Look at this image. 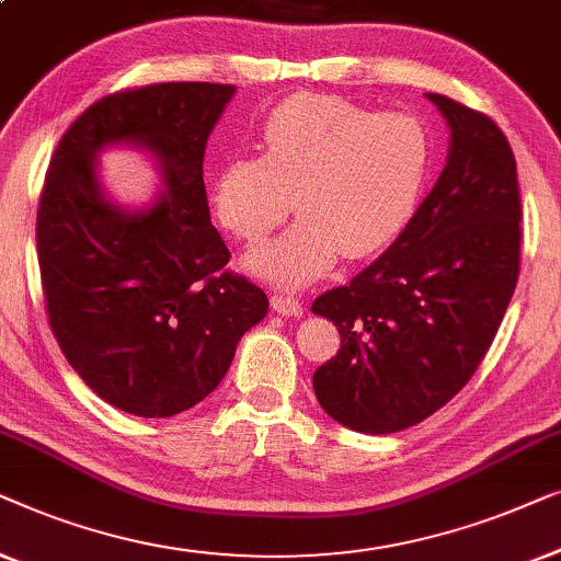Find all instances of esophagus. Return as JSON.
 Returning a JSON list of instances; mask_svg holds the SVG:
<instances>
[{
	"instance_id": "esophagus-1",
	"label": "esophagus",
	"mask_w": 561,
	"mask_h": 561,
	"mask_svg": "<svg viewBox=\"0 0 561 561\" xmlns=\"http://www.w3.org/2000/svg\"><path fill=\"white\" fill-rule=\"evenodd\" d=\"M272 310L282 314V318H302V305L297 302L295 297H284V295H274L272 297Z\"/></svg>"
}]
</instances>
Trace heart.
Listing matches in <instances>:
<instances>
[{
    "label": "heart",
    "instance_id": "heart-1",
    "mask_svg": "<svg viewBox=\"0 0 561 561\" xmlns=\"http://www.w3.org/2000/svg\"><path fill=\"white\" fill-rule=\"evenodd\" d=\"M259 141L262 157L233 152L220 160L210 210L249 243L266 239L291 205L302 213L243 262L284 289L325 277L343 254L366 259L389 249L414 220L437 162L435 137L420 116L381 114L322 93L274 106Z\"/></svg>",
    "mask_w": 561,
    "mask_h": 561
}]
</instances>
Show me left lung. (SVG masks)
Returning <instances> with one entry per match:
<instances>
[{"instance_id":"obj_1","label":"left lung","mask_w":561,"mask_h":561,"mask_svg":"<svg viewBox=\"0 0 561 561\" xmlns=\"http://www.w3.org/2000/svg\"><path fill=\"white\" fill-rule=\"evenodd\" d=\"M449 126L447 164L404 233L312 302L341 351L312 376L343 427L391 435L445 407L491 348L518 279L516 160L499 126L427 93Z\"/></svg>"}]
</instances>
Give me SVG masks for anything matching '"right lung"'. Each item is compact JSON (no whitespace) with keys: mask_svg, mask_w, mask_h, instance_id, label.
<instances>
[{"mask_svg":"<svg viewBox=\"0 0 561 561\" xmlns=\"http://www.w3.org/2000/svg\"><path fill=\"white\" fill-rule=\"evenodd\" d=\"M236 85L157 83L85 108L62 134L37 210L47 318L76 374L126 414L185 412L224 381L236 345L266 318L256 284L220 272L203 157ZM153 157L156 198L129 209L100 183L104 148Z\"/></svg>","mask_w":561,"mask_h":561,"instance_id":"obj_1","label":"right lung"}]
</instances>
